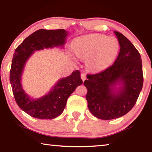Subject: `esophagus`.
I'll return each mask as SVG.
<instances>
[{"label": "esophagus", "mask_w": 152, "mask_h": 152, "mask_svg": "<svg viewBox=\"0 0 152 152\" xmlns=\"http://www.w3.org/2000/svg\"><path fill=\"white\" fill-rule=\"evenodd\" d=\"M81 78H82V81H84L86 79V74H84V73H82L81 74Z\"/></svg>", "instance_id": "34e87169"}]
</instances>
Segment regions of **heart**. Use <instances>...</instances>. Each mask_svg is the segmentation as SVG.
<instances>
[{"mask_svg": "<svg viewBox=\"0 0 152 152\" xmlns=\"http://www.w3.org/2000/svg\"><path fill=\"white\" fill-rule=\"evenodd\" d=\"M72 50L77 58L86 60V66L91 71L107 69L116 59L119 43L116 38L101 34H91L74 40Z\"/></svg>", "mask_w": 152, "mask_h": 152, "instance_id": "obj_1", "label": "heart"}]
</instances>
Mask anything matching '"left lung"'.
<instances>
[{
	"instance_id": "obj_1",
	"label": "left lung",
	"mask_w": 152,
	"mask_h": 152,
	"mask_svg": "<svg viewBox=\"0 0 152 152\" xmlns=\"http://www.w3.org/2000/svg\"><path fill=\"white\" fill-rule=\"evenodd\" d=\"M120 51L112 66L100 72L87 74L84 85L88 109L94 117L102 120L117 119L134 107L142 89L143 76L140 53L122 33L115 31ZM117 82L124 86L117 94L112 87Z\"/></svg>"
}]
</instances>
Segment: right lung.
Instances as JSON below:
<instances>
[{"label": "right lung", "mask_w": 152, "mask_h": 152, "mask_svg": "<svg viewBox=\"0 0 152 152\" xmlns=\"http://www.w3.org/2000/svg\"><path fill=\"white\" fill-rule=\"evenodd\" d=\"M67 31L64 29H39L33 33L15 51L10 70L12 93L20 109L33 117L52 119L63 113L67 100L74 90L82 84L78 70L61 79L53 89L41 99L32 100L23 91L20 78L27 59L36 50L61 46L65 43Z\"/></svg>", "instance_id": "add662e5"}]
</instances>
